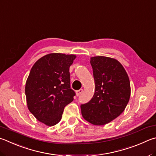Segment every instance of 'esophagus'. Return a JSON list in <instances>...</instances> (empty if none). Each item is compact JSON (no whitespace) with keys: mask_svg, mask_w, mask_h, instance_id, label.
I'll return each instance as SVG.
<instances>
[{"mask_svg":"<svg viewBox=\"0 0 156 156\" xmlns=\"http://www.w3.org/2000/svg\"><path fill=\"white\" fill-rule=\"evenodd\" d=\"M83 89H79L78 90H76V95H77V96H79L82 93H83Z\"/></svg>","mask_w":156,"mask_h":156,"instance_id":"esophagus-1","label":"esophagus"}]
</instances>
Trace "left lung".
Wrapping results in <instances>:
<instances>
[{"instance_id": "left-lung-1", "label": "left lung", "mask_w": 156, "mask_h": 156, "mask_svg": "<svg viewBox=\"0 0 156 156\" xmlns=\"http://www.w3.org/2000/svg\"><path fill=\"white\" fill-rule=\"evenodd\" d=\"M95 89L89 102L81 104V112L88 122L102 126L122 113L130 97V83L125 69L115 58H90Z\"/></svg>"}]
</instances>
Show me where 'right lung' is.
Segmentation results:
<instances>
[{
  "label": "right lung",
  "instance_id": "obj_1",
  "mask_svg": "<svg viewBox=\"0 0 156 156\" xmlns=\"http://www.w3.org/2000/svg\"><path fill=\"white\" fill-rule=\"evenodd\" d=\"M76 56L52 53L33 65L25 94L28 108L41 123L53 126L61 121L64 108L76 95L70 87L69 67Z\"/></svg>",
  "mask_w": 156,
  "mask_h": 156
}]
</instances>
